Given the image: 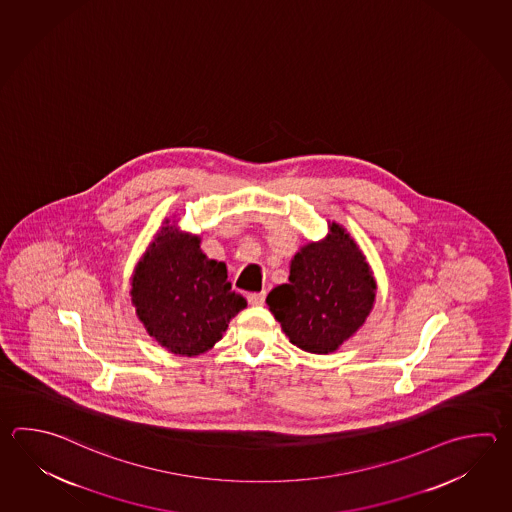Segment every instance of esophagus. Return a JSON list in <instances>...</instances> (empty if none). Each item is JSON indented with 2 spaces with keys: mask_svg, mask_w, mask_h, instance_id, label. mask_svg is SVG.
Returning a JSON list of instances; mask_svg holds the SVG:
<instances>
[{
  "mask_svg": "<svg viewBox=\"0 0 512 512\" xmlns=\"http://www.w3.org/2000/svg\"><path fill=\"white\" fill-rule=\"evenodd\" d=\"M246 299H248V303H250L251 306H262L264 299H266V293H248Z\"/></svg>",
  "mask_w": 512,
  "mask_h": 512,
  "instance_id": "obj_1",
  "label": "esophagus"
}]
</instances>
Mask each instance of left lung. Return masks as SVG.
I'll return each instance as SVG.
<instances>
[{
  "instance_id": "1",
  "label": "left lung",
  "mask_w": 512,
  "mask_h": 512,
  "mask_svg": "<svg viewBox=\"0 0 512 512\" xmlns=\"http://www.w3.org/2000/svg\"><path fill=\"white\" fill-rule=\"evenodd\" d=\"M326 239L295 253L290 279L266 303L290 343L310 354H330L363 326L376 301V279L363 251L332 222Z\"/></svg>"
}]
</instances>
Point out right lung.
<instances>
[{
  "instance_id": "obj_1",
  "label": "right lung",
  "mask_w": 512,
  "mask_h": 512,
  "mask_svg": "<svg viewBox=\"0 0 512 512\" xmlns=\"http://www.w3.org/2000/svg\"><path fill=\"white\" fill-rule=\"evenodd\" d=\"M131 301L158 345L188 357L213 348L246 308V299L231 290L226 264L208 259L200 237L177 226H162L136 264Z\"/></svg>"
}]
</instances>
